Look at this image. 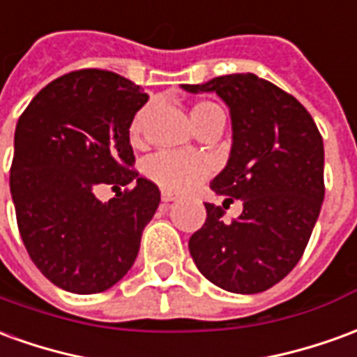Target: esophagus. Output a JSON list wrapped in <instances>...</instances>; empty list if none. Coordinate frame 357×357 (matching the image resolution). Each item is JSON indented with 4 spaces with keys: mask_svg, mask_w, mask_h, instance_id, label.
Wrapping results in <instances>:
<instances>
[{
    "mask_svg": "<svg viewBox=\"0 0 357 357\" xmlns=\"http://www.w3.org/2000/svg\"><path fill=\"white\" fill-rule=\"evenodd\" d=\"M161 199H163L165 204H169V202H174V199H176V196H174V194H171V192H161Z\"/></svg>",
    "mask_w": 357,
    "mask_h": 357,
    "instance_id": "34e87169",
    "label": "esophagus"
}]
</instances>
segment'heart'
I'll return each mask as SVG.
<instances>
[{
	"label": "heart",
	"instance_id": "1",
	"mask_svg": "<svg viewBox=\"0 0 357 357\" xmlns=\"http://www.w3.org/2000/svg\"><path fill=\"white\" fill-rule=\"evenodd\" d=\"M146 115H148L146 109L138 111L134 115L132 123H130L128 136H130V142L134 146L142 142ZM215 115H223V111L211 102H198L190 111L192 123H194L196 128L199 125H204L211 117H215ZM209 173H211L209 161L202 158H194V155L174 153V151L155 153L144 165V174L150 178L151 183L158 184L159 188H163V190L176 192V194L196 188L202 181H206Z\"/></svg>",
	"mask_w": 357,
	"mask_h": 357
}]
</instances>
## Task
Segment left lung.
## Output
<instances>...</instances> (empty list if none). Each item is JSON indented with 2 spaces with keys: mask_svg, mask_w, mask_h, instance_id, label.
<instances>
[{
  "mask_svg": "<svg viewBox=\"0 0 357 357\" xmlns=\"http://www.w3.org/2000/svg\"><path fill=\"white\" fill-rule=\"evenodd\" d=\"M183 90L215 92L227 103L232 146L211 190L227 196L225 202L242 199L234 221L225 219L221 206L206 204V223L188 242L192 259L215 287L234 294L264 292L294 269L319 217L323 138L302 103L250 73L183 84Z\"/></svg>",
  "mask_w": 357,
  "mask_h": 357,
  "instance_id": "left-lung-1",
  "label": "left lung"
}]
</instances>
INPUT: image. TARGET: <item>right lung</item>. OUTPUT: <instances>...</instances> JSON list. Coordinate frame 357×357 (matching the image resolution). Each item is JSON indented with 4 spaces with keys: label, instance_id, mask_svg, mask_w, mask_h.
Here are the masks:
<instances>
[{
    "label": "right lung",
    "instance_id": "obj_1",
    "mask_svg": "<svg viewBox=\"0 0 357 357\" xmlns=\"http://www.w3.org/2000/svg\"><path fill=\"white\" fill-rule=\"evenodd\" d=\"M148 93L109 70L84 69L42 88L15 128L11 198L30 259L55 287L103 292L125 277L161 202L138 173L128 128ZM132 191L103 204L102 183Z\"/></svg>",
    "mask_w": 357,
    "mask_h": 357
}]
</instances>
